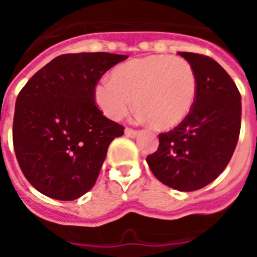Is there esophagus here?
Instances as JSON below:
<instances>
[{"label":"esophagus","mask_w":257,"mask_h":257,"mask_svg":"<svg viewBox=\"0 0 257 257\" xmlns=\"http://www.w3.org/2000/svg\"><path fill=\"white\" fill-rule=\"evenodd\" d=\"M138 134H139V131L133 130V128H126V130H124V135L128 136V138H136Z\"/></svg>","instance_id":"1"}]
</instances>
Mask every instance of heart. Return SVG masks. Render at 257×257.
<instances>
[{
  "mask_svg": "<svg viewBox=\"0 0 257 257\" xmlns=\"http://www.w3.org/2000/svg\"><path fill=\"white\" fill-rule=\"evenodd\" d=\"M196 72L187 60L149 55L115 67L110 81L95 86V101L110 119H121L135 99L140 117L153 128L171 130L189 115L197 97Z\"/></svg>",
  "mask_w": 257,
  "mask_h": 257,
  "instance_id": "obj_1",
  "label": "heart"
}]
</instances>
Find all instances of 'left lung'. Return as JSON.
<instances>
[{
  "mask_svg": "<svg viewBox=\"0 0 257 257\" xmlns=\"http://www.w3.org/2000/svg\"><path fill=\"white\" fill-rule=\"evenodd\" d=\"M197 77V97L179 126L160 134V147L147 157L161 183L181 192L201 189L224 171L240 131V94L225 69L205 55L179 52Z\"/></svg>",
  "mask_w": 257,
  "mask_h": 257,
  "instance_id": "8db88e82",
  "label": "left lung"
}]
</instances>
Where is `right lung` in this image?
Masks as SVG:
<instances>
[{"instance_id":"add662e5","label":"right lung","mask_w":257,"mask_h":257,"mask_svg":"<svg viewBox=\"0 0 257 257\" xmlns=\"http://www.w3.org/2000/svg\"><path fill=\"white\" fill-rule=\"evenodd\" d=\"M128 58L65 54L41 68L15 103L13 142L27 180L45 196L73 201L94 187L109 144L123 135L95 104V86Z\"/></svg>"}]
</instances>
